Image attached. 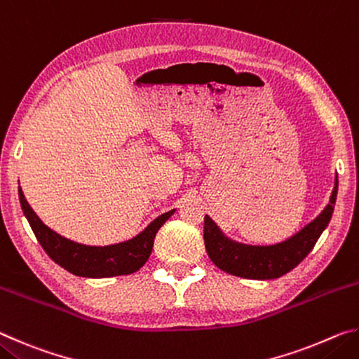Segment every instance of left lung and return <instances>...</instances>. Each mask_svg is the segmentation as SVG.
Here are the masks:
<instances>
[{
    "label": "left lung",
    "mask_w": 359,
    "mask_h": 359,
    "mask_svg": "<svg viewBox=\"0 0 359 359\" xmlns=\"http://www.w3.org/2000/svg\"><path fill=\"white\" fill-rule=\"evenodd\" d=\"M337 196V177L330 204L293 238L277 245L253 247L238 244L222 234L210 217H204V244L209 258L217 267L231 276L255 280H269L287 274L312 252L318 238L330 223Z\"/></svg>",
    "instance_id": "1"
}]
</instances>
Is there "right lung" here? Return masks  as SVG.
Listing matches in <instances>:
<instances>
[{
    "label": "right lung",
    "instance_id": "right-lung-1",
    "mask_svg": "<svg viewBox=\"0 0 359 359\" xmlns=\"http://www.w3.org/2000/svg\"><path fill=\"white\" fill-rule=\"evenodd\" d=\"M19 198L29 226L48 257L57 264L65 267L66 271H69L71 274L90 278L128 276L141 269L150 257L158 229L175 212H166L155 218L141 234H137L131 241L120 242L115 245L92 247L72 242L46 226L34 214V210L29 208L22 188H19Z\"/></svg>",
    "mask_w": 359,
    "mask_h": 359
}]
</instances>
